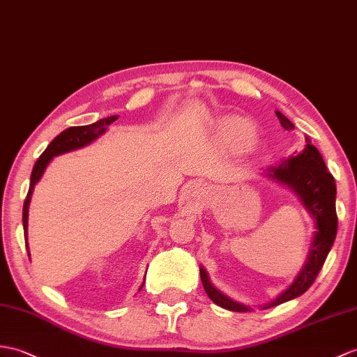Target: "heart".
Listing matches in <instances>:
<instances>
[{
    "mask_svg": "<svg viewBox=\"0 0 357 357\" xmlns=\"http://www.w3.org/2000/svg\"><path fill=\"white\" fill-rule=\"evenodd\" d=\"M219 134L229 143L246 144L251 141V129L248 124L238 119H227L219 124Z\"/></svg>",
    "mask_w": 357,
    "mask_h": 357,
    "instance_id": "b5f03b06",
    "label": "heart"
}]
</instances>
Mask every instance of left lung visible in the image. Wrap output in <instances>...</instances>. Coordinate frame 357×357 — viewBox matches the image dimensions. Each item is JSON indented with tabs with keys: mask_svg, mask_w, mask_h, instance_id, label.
I'll use <instances>...</instances> for the list:
<instances>
[{
	"mask_svg": "<svg viewBox=\"0 0 357 357\" xmlns=\"http://www.w3.org/2000/svg\"><path fill=\"white\" fill-rule=\"evenodd\" d=\"M275 114L281 126L286 130L294 129V123L291 120L284 117L280 111H275ZM305 141H307V144L304 146L300 153H294L289 158L281 160L277 167H269L264 172V176L291 190L300 199L305 211L312 216L314 222V231L310 248L304 264L300 272L296 273L292 283L275 300L260 305V309L275 307V305L291 301L307 291L319 273L336 238L337 216L335 178L327 170L326 162L322 160L318 149L310 144L309 138H305ZM199 272H201V280L205 292L214 304L233 312L252 310L251 305L238 303L220 292L218 287H214L204 266H199Z\"/></svg>",
	"mask_w": 357,
	"mask_h": 357,
	"instance_id": "obj_1",
	"label": "left lung"
}]
</instances>
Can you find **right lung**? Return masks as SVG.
Instances as JSON below:
<instances>
[{"instance_id": "1", "label": "right lung", "mask_w": 357, "mask_h": 357, "mask_svg": "<svg viewBox=\"0 0 357 357\" xmlns=\"http://www.w3.org/2000/svg\"><path fill=\"white\" fill-rule=\"evenodd\" d=\"M117 119H119V115H112V117L102 119L93 124H86V126H73V128L65 129L52 141V143L48 144L44 153L39 156V160L36 161L35 167H33V170H31L29 193H27L26 202H24V208H22V227H24V237H26V248H27L29 257H30V251H29V242H27V228H29L30 201H31L33 190H35V185L40 181V178H43L45 169L48 167V164L52 162L54 156H59L62 153H68L73 151H77V149L89 146L98 137H102L107 130V128H109V124H112ZM143 284L139 286L138 291L143 289Z\"/></svg>"}]
</instances>
